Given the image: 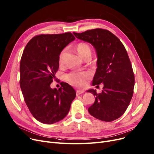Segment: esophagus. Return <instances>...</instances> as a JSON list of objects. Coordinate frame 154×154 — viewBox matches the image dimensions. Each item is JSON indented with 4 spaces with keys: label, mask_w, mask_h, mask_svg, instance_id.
<instances>
[{
    "label": "esophagus",
    "mask_w": 154,
    "mask_h": 154,
    "mask_svg": "<svg viewBox=\"0 0 154 154\" xmlns=\"http://www.w3.org/2000/svg\"><path fill=\"white\" fill-rule=\"evenodd\" d=\"M84 93V91H83V90H77L76 91V94H77V96H79Z\"/></svg>",
    "instance_id": "1"
}]
</instances>
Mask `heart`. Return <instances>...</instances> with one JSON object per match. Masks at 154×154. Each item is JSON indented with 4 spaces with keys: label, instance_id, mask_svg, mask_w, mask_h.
Here are the masks:
<instances>
[{
    "label": "heart",
    "instance_id": "heart-1",
    "mask_svg": "<svg viewBox=\"0 0 154 154\" xmlns=\"http://www.w3.org/2000/svg\"><path fill=\"white\" fill-rule=\"evenodd\" d=\"M76 50L78 53L84 58L87 55H91V49L86 42H81L75 45ZM65 50L61 51L59 56V63L61 64L63 60ZM91 77V73L88 72H75L73 71L66 75V80L71 84L77 87H84L86 85L87 81Z\"/></svg>",
    "mask_w": 154,
    "mask_h": 154
}]
</instances>
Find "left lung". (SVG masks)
Returning <instances> with one entry per match:
<instances>
[{"label":"left lung","mask_w":154,"mask_h":154,"mask_svg":"<svg viewBox=\"0 0 154 154\" xmlns=\"http://www.w3.org/2000/svg\"><path fill=\"white\" fill-rule=\"evenodd\" d=\"M77 38L91 44L98 56L93 86L103 83L101 93L90 89L95 96L88 111L94 117L111 122L122 116L133 94L134 75L131 63L124 45L110 31L95 28L81 33L73 32Z\"/></svg>","instance_id":"obj_1"}]
</instances>
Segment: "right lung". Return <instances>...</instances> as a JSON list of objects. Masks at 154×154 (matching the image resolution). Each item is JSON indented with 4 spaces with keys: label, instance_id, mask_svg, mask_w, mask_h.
<instances>
[{
    "label": "right lung",
    "instance_id": "add662e5",
    "mask_svg": "<svg viewBox=\"0 0 154 154\" xmlns=\"http://www.w3.org/2000/svg\"><path fill=\"white\" fill-rule=\"evenodd\" d=\"M70 32L41 34L28 42L20 66V88L32 115L43 124H52L65 118L76 96L74 89L66 82L51 89L59 68V56L75 40Z\"/></svg>",
    "mask_w": 154,
    "mask_h": 154
}]
</instances>
